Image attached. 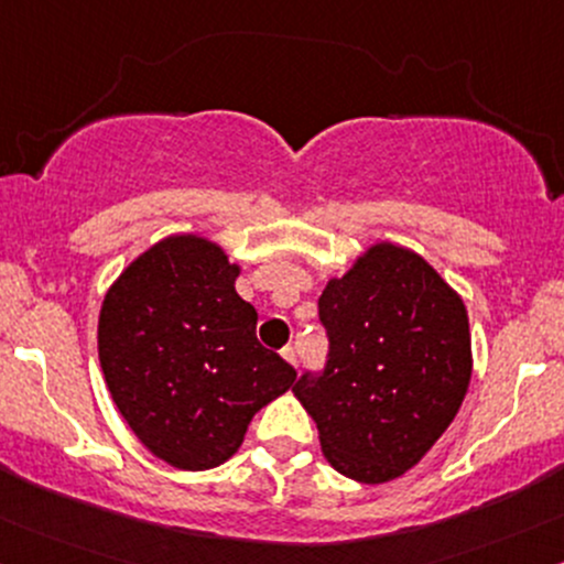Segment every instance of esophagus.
I'll use <instances>...</instances> for the list:
<instances>
[{
    "label": "esophagus",
    "instance_id": "esophagus-1",
    "mask_svg": "<svg viewBox=\"0 0 564 564\" xmlns=\"http://www.w3.org/2000/svg\"><path fill=\"white\" fill-rule=\"evenodd\" d=\"M281 356H283V361L292 364V367L296 369V350H294V348H283Z\"/></svg>",
    "mask_w": 564,
    "mask_h": 564
}]
</instances>
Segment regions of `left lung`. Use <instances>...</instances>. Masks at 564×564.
<instances>
[{
    "label": "left lung",
    "mask_w": 564,
    "mask_h": 564,
    "mask_svg": "<svg viewBox=\"0 0 564 564\" xmlns=\"http://www.w3.org/2000/svg\"><path fill=\"white\" fill-rule=\"evenodd\" d=\"M329 364L294 395L318 425L334 471L386 485L423 460L474 372L463 296L406 246L377 240L318 300Z\"/></svg>",
    "instance_id": "obj_1"
}]
</instances>
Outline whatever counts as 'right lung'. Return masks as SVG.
Returning a JSON list of instances; mask_svg holds the SVG:
<instances>
[{
    "mask_svg": "<svg viewBox=\"0 0 564 564\" xmlns=\"http://www.w3.org/2000/svg\"><path fill=\"white\" fill-rule=\"evenodd\" d=\"M240 264L197 232L158 240L107 289L98 361L117 412L154 457L208 471L238 453L251 417L296 380L257 343L235 292Z\"/></svg>",
    "mask_w": 564,
    "mask_h": 564,
    "instance_id": "1",
    "label": "right lung"
}]
</instances>
